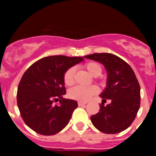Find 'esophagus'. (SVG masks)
Wrapping results in <instances>:
<instances>
[{
  "mask_svg": "<svg viewBox=\"0 0 156 156\" xmlns=\"http://www.w3.org/2000/svg\"><path fill=\"white\" fill-rule=\"evenodd\" d=\"M87 102H83V101H78V105L79 106H82V105H86Z\"/></svg>",
  "mask_w": 156,
  "mask_h": 156,
  "instance_id": "esophagus-1",
  "label": "esophagus"
}]
</instances>
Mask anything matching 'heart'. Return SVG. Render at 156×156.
Listing matches in <instances>:
<instances>
[{"label": "heart", "instance_id": "obj_1", "mask_svg": "<svg viewBox=\"0 0 156 156\" xmlns=\"http://www.w3.org/2000/svg\"><path fill=\"white\" fill-rule=\"evenodd\" d=\"M84 68L93 76H98L102 72L100 65L94 62L86 63L84 65ZM75 67H70L65 72L64 76H63L65 84L67 86H71L75 82ZM98 92V89L96 86L85 87L77 85L70 89L69 91V96L74 100L80 101H87L91 98Z\"/></svg>", "mask_w": 156, "mask_h": 156}]
</instances>
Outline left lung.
<instances>
[{
  "label": "left lung",
  "mask_w": 156,
  "mask_h": 156,
  "mask_svg": "<svg viewBox=\"0 0 156 156\" xmlns=\"http://www.w3.org/2000/svg\"><path fill=\"white\" fill-rule=\"evenodd\" d=\"M104 65L107 87L100 95L111 103L101 105L99 112L91 115L94 126L105 133H118L127 129L134 120L140 104V87L134 72L118 56L110 53H94L84 56Z\"/></svg>",
  "instance_id": "8db88e82"
}]
</instances>
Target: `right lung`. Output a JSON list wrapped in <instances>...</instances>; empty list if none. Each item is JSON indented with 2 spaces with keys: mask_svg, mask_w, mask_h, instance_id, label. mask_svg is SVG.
I'll return each mask as SVG.
<instances>
[{
  "mask_svg": "<svg viewBox=\"0 0 156 156\" xmlns=\"http://www.w3.org/2000/svg\"><path fill=\"white\" fill-rule=\"evenodd\" d=\"M81 57L53 55L30 66L18 86L17 105L25 123L37 133L56 134L68 124L78 107L74 100L66 99L65 72L83 61ZM59 101L58 105L54 102Z\"/></svg>",
  "mask_w": 156,
  "mask_h": 156,
  "instance_id": "1",
  "label": "right lung"
}]
</instances>
